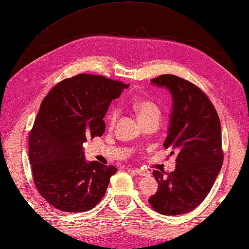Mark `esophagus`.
I'll list each match as a JSON object with an SVG mask.
<instances>
[{
	"label": "esophagus",
	"mask_w": 249,
	"mask_h": 249,
	"mask_svg": "<svg viewBox=\"0 0 249 249\" xmlns=\"http://www.w3.org/2000/svg\"><path fill=\"white\" fill-rule=\"evenodd\" d=\"M133 173H136L139 176H149V171H147L146 169H142V168H133Z\"/></svg>",
	"instance_id": "1"
}]
</instances>
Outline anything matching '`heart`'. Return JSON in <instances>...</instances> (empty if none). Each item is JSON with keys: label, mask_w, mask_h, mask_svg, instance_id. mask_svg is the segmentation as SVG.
Instances as JSON below:
<instances>
[{"label": "heart", "mask_w": 249, "mask_h": 249, "mask_svg": "<svg viewBox=\"0 0 249 249\" xmlns=\"http://www.w3.org/2000/svg\"><path fill=\"white\" fill-rule=\"evenodd\" d=\"M132 109L135 111L138 120L140 121V123L150 118H155V117L160 118L161 116L160 108L158 107L156 103H154V102L149 100H140L135 102L132 105ZM117 118H118L117 108H111V109L108 111L107 117H106L107 124L109 126H112L114 123H116Z\"/></svg>", "instance_id": "heart-1"}]
</instances>
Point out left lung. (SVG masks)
Returning <instances> with one entry per match:
<instances>
[{"label": "left lung", "instance_id": "8db88e82", "mask_svg": "<svg viewBox=\"0 0 249 249\" xmlns=\"http://www.w3.org/2000/svg\"><path fill=\"white\" fill-rule=\"evenodd\" d=\"M151 83L167 88L173 95L168 136L163 145L176 149L177 164L167 176L154 171L159 188L148 202L161 214H183L200 205L221 170L220 119L207 95L191 82L162 74Z\"/></svg>", "mask_w": 249, "mask_h": 249}]
</instances>
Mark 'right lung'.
<instances>
[{
  "label": "right lung",
  "instance_id": "obj_1",
  "mask_svg": "<svg viewBox=\"0 0 249 249\" xmlns=\"http://www.w3.org/2000/svg\"><path fill=\"white\" fill-rule=\"evenodd\" d=\"M128 86L80 73L58 83L42 101L29 132L28 155L35 185L54 208L84 213L104 196L118 169L88 163L83 143L103 135L108 107Z\"/></svg>",
  "mask_w": 249,
  "mask_h": 249
}]
</instances>
